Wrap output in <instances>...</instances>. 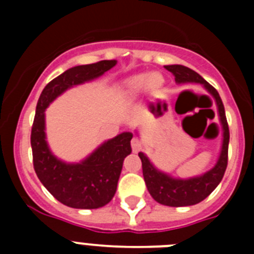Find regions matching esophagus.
<instances>
[{
	"label": "esophagus",
	"instance_id": "34e87169",
	"mask_svg": "<svg viewBox=\"0 0 254 254\" xmlns=\"http://www.w3.org/2000/svg\"><path fill=\"white\" fill-rule=\"evenodd\" d=\"M131 146H132V151L133 152H138L141 150V142L137 137H133L131 141Z\"/></svg>",
	"mask_w": 254,
	"mask_h": 254
}]
</instances>
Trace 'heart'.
<instances>
[{
  "label": "heart",
  "instance_id": "1",
  "mask_svg": "<svg viewBox=\"0 0 254 254\" xmlns=\"http://www.w3.org/2000/svg\"><path fill=\"white\" fill-rule=\"evenodd\" d=\"M165 80L159 72H141L127 77L122 82V94L127 99H136L146 90L150 95H159L163 90Z\"/></svg>",
  "mask_w": 254,
  "mask_h": 254
}]
</instances>
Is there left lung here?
I'll use <instances>...</instances> for the list:
<instances>
[{
    "instance_id": "8db88e82",
    "label": "left lung",
    "mask_w": 254,
    "mask_h": 254,
    "mask_svg": "<svg viewBox=\"0 0 254 254\" xmlns=\"http://www.w3.org/2000/svg\"><path fill=\"white\" fill-rule=\"evenodd\" d=\"M164 67L174 75L177 84H201L205 87L206 91L214 98L216 103L219 120L223 128V143L216 164L201 176L186 179L176 178L168 173L159 170L147 158L146 154L138 152V156L142 161L143 179L152 198L161 205L172 206V207L192 206L203 201L219 186L225 173L228 165L229 146V127L226 122L225 109L216 89L211 86L202 76L194 72L193 69L182 64H169Z\"/></svg>"
}]
</instances>
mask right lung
<instances>
[{
  "label": "right lung",
  "mask_w": 254,
  "mask_h": 254,
  "mask_svg": "<svg viewBox=\"0 0 254 254\" xmlns=\"http://www.w3.org/2000/svg\"><path fill=\"white\" fill-rule=\"evenodd\" d=\"M117 64L100 61L68 68L43 89L31 127L33 164L39 181L61 203L72 208H99L111 202L122 172L123 160L131 154V132L104 141L78 163H66L51 151L46 134V109L56 98L77 85L93 81Z\"/></svg>",
  "instance_id": "1"
}]
</instances>
